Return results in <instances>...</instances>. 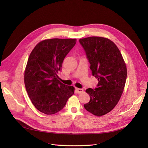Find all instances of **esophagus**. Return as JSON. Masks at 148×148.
<instances>
[{
  "instance_id": "1",
  "label": "esophagus",
  "mask_w": 148,
  "mask_h": 148,
  "mask_svg": "<svg viewBox=\"0 0 148 148\" xmlns=\"http://www.w3.org/2000/svg\"><path fill=\"white\" fill-rule=\"evenodd\" d=\"M83 92V89H80V88H76V92L79 94V93H82Z\"/></svg>"
}]
</instances>
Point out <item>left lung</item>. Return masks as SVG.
Returning <instances> with one entry per match:
<instances>
[{"label":"left lung","mask_w":148,"mask_h":148,"mask_svg":"<svg viewBox=\"0 0 148 148\" xmlns=\"http://www.w3.org/2000/svg\"><path fill=\"white\" fill-rule=\"evenodd\" d=\"M79 42L86 52L92 75L98 80L97 88L86 90L90 101L84 107L100 117L110 112L120 100L127 79L126 65L119 49L109 39L92 36Z\"/></svg>","instance_id":"8db88e82"}]
</instances>
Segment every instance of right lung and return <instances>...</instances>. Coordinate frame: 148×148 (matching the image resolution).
Here are the masks:
<instances>
[{"mask_svg": "<svg viewBox=\"0 0 148 148\" xmlns=\"http://www.w3.org/2000/svg\"><path fill=\"white\" fill-rule=\"evenodd\" d=\"M76 42V39H46L30 53L24 75L25 87L33 104L44 114L59 112L74 94V87L61 83L57 73Z\"/></svg>", "mask_w": 148, "mask_h": 148, "instance_id": "1", "label": "right lung"}]
</instances>
